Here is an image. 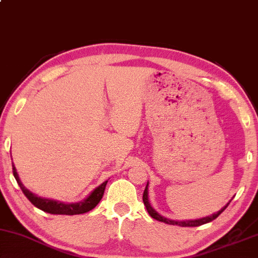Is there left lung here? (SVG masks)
Instances as JSON below:
<instances>
[{
	"instance_id": "obj_1",
	"label": "left lung",
	"mask_w": 258,
	"mask_h": 258,
	"mask_svg": "<svg viewBox=\"0 0 258 258\" xmlns=\"http://www.w3.org/2000/svg\"><path fill=\"white\" fill-rule=\"evenodd\" d=\"M143 202H144V205H145L146 210H148L149 215L151 216L153 219L162 221V223L168 224V225L181 226V227H196V226H201V225H204V224H207V223H210V221L215 220L216 218L219 216L220 213L223 212L226 208L228 207V204L231 203V201H229L228 203L226 204L224 208H221L218 212L212 213V215H210L208 217L200 218V219H192V220H170V219H168V218L162 217L161 215H159V213H158L156 210L152 208V205H151V203H150V200H149V182H148V184H146V188L144 190V194H143Z\"/></svg>"
}]
</instances>
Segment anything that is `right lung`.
Returning a JSON list of instances; mask_svg holds the SVG:
<instances>
[{
  "label": "right lung",
  "instance_id": "add662e5",
  "mask_svg": "<svg viewBox=\"0 0 258 258\" xmlns=\"http://www.w3.org/2000/svg\"><path fill=\"white\" fill-rule=\"evenodd\" d=\"M13 172L14 176L19 187H21L24 195L27 197L31 203H32L35 208L42 210L50 215H67V216H74V215H82V213L89 212L91 210L94 209L98 205L99 202L101 201L102 196H104L106 184L108 181L102 182L100 185H98L96 189H93L92 191L89 194V196L82 200L77 203H64V202L49 200V198H43L35 195L32 191H30L29 189L25 188V185L22 183L19 175L16 169L14 162H13Z\"/></svg>",
  "mask_w": 258,
  "mask_h": 258
}]
</instances>
